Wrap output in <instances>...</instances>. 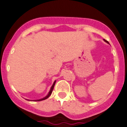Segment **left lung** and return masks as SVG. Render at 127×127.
<instances>
[{
	"label": "left lung",
	"mask_w": 127,
	"mask_h": 127,
	"mask_svg": "<svg viewBox=\"0 0 127 127\" xmlns=\"http://www.w3.org/2000/svg\"><path fill=\"white\" fill-rule=\"evenodd\" d=\"M103 40H104V41H105V42H106V43L109 44V42H108V41H106V40H105V39H103Z\"/></svg>",
	"instance_id": "left-lung-1"
}]
</instances>
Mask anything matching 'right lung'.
<instances>
[{
	"label": "right lung",
	"instance_id": "1",
	"mask_svg": "<svg viewBox=\"0 0 127 127\" xmlns=\"http://www.w3.org/2000/svg\"><path fill=\"white\" fill-rule=\"evenodd\" d=\"M55 83H56V80L54 82H53L52 86L51 88H50V91H49V93H48V94H47V95L46 97H44V98H41V99H38V100H29V99H26V100H29V101H30H30H41V100H44L47 99V98L48 97H49V96L51 95L52 93V91H53V88H54L55 85Z\"/></svg>",
	"mask_w": 127,
	"mask_h": 127
}]
</instances>
